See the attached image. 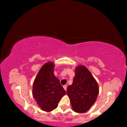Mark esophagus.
Returning a JSON list of instances; mask_svg holds the SVG:
<instances>
[{"instance_id":"obj_1","label":"esophagus","mask_w":127,"mask_h":127,"mask_svg":"<svg viewBox=\"0 0 127 127\" xmlns=\"http://www.w3.org/2000/svg\"><path fill=\"white\" fill-rule=\"evenodd\" d=\"M63 88H64V89L65 90H66V85H64V86H63Z\"/></svg>"}]
</instances>
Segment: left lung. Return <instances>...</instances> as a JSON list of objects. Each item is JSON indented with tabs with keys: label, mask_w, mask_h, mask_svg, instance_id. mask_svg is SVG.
<instances>
[{
	"label": "left lung",
	"mask_w": 127,
	"mask_h": 127,
	"mask_svg": "<svg viewBox=\"0 0 127 127\" xmlns=\"http://www.w3.org/2000/svg\"><path fill=\"white\" fill-rule=\"evenodd\" d=\"M72 85L66 93L70 98L73 110L78 113H86L96 101L98 86L91 73L83 65L77 66Z\"/></svg>",
	"instance_id": "obj_1"
}]
</instances>
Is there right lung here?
<instances>
[{
	"instance_id": "right-lung-1",
	"label": "right lung",
	"mask_w": 127,
	"mask_h": 127,
	"mask_svg": "<svg viewBox=\"0 0 127 127\" xmlns=\"http://www.w3.org/2000/svg\"><path fill=\"white\" fill-rule=\"evenodd\" d=\"M54 65L48 62L41 68L34 81L33 96L42 110L51 111L58 106L65 91L54 74Z\"/></svg>"
}]
</instances>
